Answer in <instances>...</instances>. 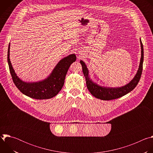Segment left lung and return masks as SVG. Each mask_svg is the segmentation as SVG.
<instances>
[{
    "instance_id": "8db88e82",
    "label": "left lung",
    "mask_w": 153,
    "mask_h": 153,
    "mask_svg": "<svg viewBox=\"0 0 153 153\" xmlns=\"http://www.w3.org/2000/svg\"><path fill=\"white\" fill-rule=\"evenodd\" d=\"M140 47H141V57L138 70L133 77L128 83L120 87H108L98 85L96 82H93L90 78L89 75V70L87 68L85 63L83 60H80V62L82 65L83 75L86 79V87L90 93L96 97L103 100H113L121 97L128 93L131 92L139 83L142 72L143 62V47L141 39L140 38Z\"/></svg>"
}]
</instances>
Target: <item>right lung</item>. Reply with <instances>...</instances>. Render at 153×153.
Listing matches in <instances>:
<instances>
[{
    "mask_svg": "<svg viewBox=\"0 0 153 153\" xmlns=\"http://www.w3.org/2000/svg\"><path fill=\"white\" fill-rule=\"evenodd\" d=\"M10 43L8 49V63L15 85L24 94L35 99H48L56 96L63 86L70 65L76 60V54H71L62 59L47 78L37 82H25L17 76L13 69L10 59Z\"/></svg>",
    "mask_w": 153,
    "mask_h": 153,
    "instance_id": "obj_1",
    "label": "right lung"
}]
</instances>
